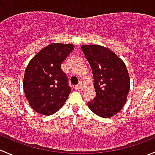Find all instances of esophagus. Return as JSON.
<instances>
[{"label":"esophagus","mask_w":155,"mask_h":155,"mask_svg":"<svg viewBox=\"0 0 155 155\" xmlns=\"http://www.w3.org/2000/svg\"><path fill=\"white\" fill-rule=\"evenodd\" d=\"M81 87H82V82H79V83L78 84V85H76V86L74 87V88H76V89L79 90V89H80V88H81Z\"/></svg>","instance_id":"esophagus-1"}]
</instances>
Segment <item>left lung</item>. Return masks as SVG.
I'll list each match as a JSON object with an SVG mask.
<instances>
[{
	"label": "left lung",
	"instance_id": "1",
	"mask_svg": "<svg viewBox=\"0 0 155 155\" xmlns=\"http://www.w3.org/2000/svg\"><path fill=\"white\" fill-rule=\"evenodd\" d=\"M81 49L91 67L96 93L94 98L88 102V107L101 117H110L127 102L130 85L127 67L107 48L85 45Z\"/></svg>",
	"mask_w": 155,
	"mask_h": 155
}]
</instances>
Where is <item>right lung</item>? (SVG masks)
Returning a JSON list of instances; mask_svg holds the SVG:
<instances>
[{"instance_id": "right-lung-1", "label": "right lung", "mask_w": 155, "mask_h": 155, "mask_svg": "<svg viewBox=\"0 0 155 155\" xmlns=\"http://www.w3.org/2000/svg\"><path fill=\"white\" fill-rule=\"evenodd\" d=\"M73 49L71 44L49 45L30 61L25 71L23 89L35 111L51 115L67 101L71 88L61 64Z\"/></svg>"}]
</instances>
